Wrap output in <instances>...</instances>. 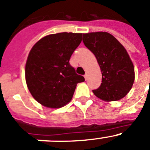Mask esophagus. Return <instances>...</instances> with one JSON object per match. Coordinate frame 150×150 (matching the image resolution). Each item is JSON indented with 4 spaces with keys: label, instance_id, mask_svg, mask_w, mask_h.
Segmentation results:
<instances>
[{
    "label": "esophagus",
    "instance_id": "1",
    "mask_svg": "<svg viewBox=\"0 0 150 150\" xmlns=\"http://www.w3.org/2000/svg\"><path fill=\"white\" fill-rule=\"evenodd\" d=\"M84 78H85V80H87V78H88V74L86 73L84 75Z\"/></svg>",
    "mask_w": 150,
    "mask_h": 150
}]
</instances>
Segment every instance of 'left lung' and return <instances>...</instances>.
I'll use <instances>...</instances> for the list:
<instances>
[{"label": "left lung", "mask_w": 150, "mask_h": 150, "mask_svg": "<svg viewBox=\"0 0 150 150\" xmlns=\"http://www.w3.org/2000/svg\"><path fill=\"white\" fill-rule=\"evenodd\" d=\"M84 45L96 56L102 72V83L92 90L105 101L123 98L135 80L134 66L124 46L111 34L97 32L83 34Z\"/></svg>", "instance_id": "8db88e82"}]
</instances>
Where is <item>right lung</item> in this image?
Segmentation results:
<instances>
[{"label": "right lung", "mask_w": 150, "mask_h": 150, "mask_svg": "<svg viewBox=\"0 0 150 150\" xmlns=\"http://www.w3.org/2000/svg\"><path fill=\"white\" fill-rule=\"evenodd\" d=\"M82 33H61L43 37L29 52L26 82L35 99L44 107L61 108L70 101L77 83L84 81L69 64Z\"/></svg>", "instance_id": "add662e5"}]
</instances>
